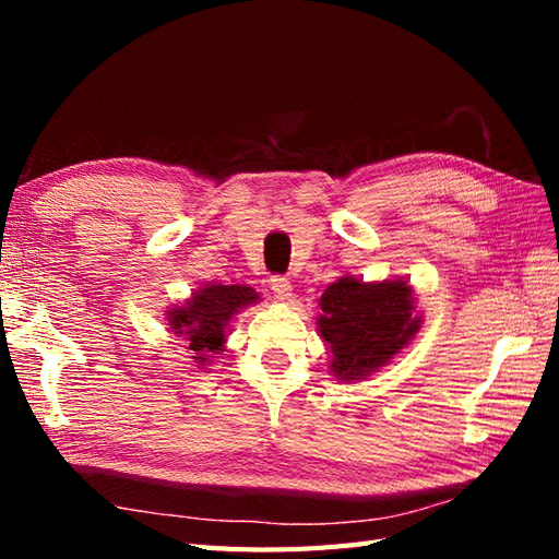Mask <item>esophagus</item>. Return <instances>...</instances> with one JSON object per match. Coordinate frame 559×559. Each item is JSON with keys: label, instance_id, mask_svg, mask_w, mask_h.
Wrapping results in <instances>:
<instances>
[{"label": "esophagus", "instance_id": "34e87169", "mask_svg": "<svg viewBox=\"0 0 559 559\" xmlns=\"http://www.w3.org/2000/svg\"><path fill=\"white\" fill-rule=\"evenodd\" d=\"M271 290H273V298H278V300H290L293 298L290 281L283 278V276H273L271 278Z\"/></svg>", "mask_w": 559, "mask_h": 559}]
</instances>
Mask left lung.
I'll list each match as a JSON object with an SVG mask.
<instances>
[{"label":"left lung","instance_id":"obj_1","mask_svg":"<svg viewBox=\"0 0 559 559\" xmlns=\"http://www.w3.org/2000/svg\"><path fill=\"white\" fill-rule=\"evenodd\" d=\"M319 334L331 346V370L343 382L362 379L389 362L418 334L406 281L362 283L343 276L324 290Z\"/></svg>","mask_w":559,"mask_h":559}]
</instances>
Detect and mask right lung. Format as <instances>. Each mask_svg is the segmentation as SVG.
Returning <instances> with one entry per match:
<instances>
[{
	"label": "right lung",
	"instance_id": "obj_1",
	"mask_svg": "<svg viewBox=\"0 0 559 559\" xmlns=\"http://www.w3.org/2000/svg\"><path fill=\"white\" fill-rule=\"evenodd\" d=\"M257 300L259 295L252 288L213 283V286L194 293V298L185 307L168 312V322L177 336L189 341V350H194L192 358L204 365L223 350L225 326L230 317Z\"/></svg>",
	"mask_w": 559,
	"mask_h": 559
}]
</instances>
